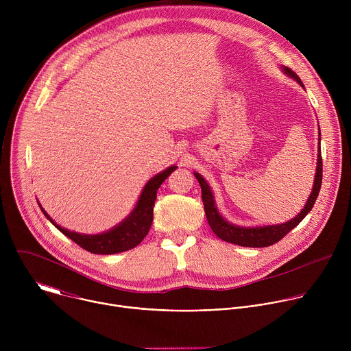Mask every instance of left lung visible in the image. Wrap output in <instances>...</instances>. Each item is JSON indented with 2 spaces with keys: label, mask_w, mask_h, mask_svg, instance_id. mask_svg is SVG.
Returning <instances> with one entry per match:
<instances>
[{
  "label": "left lung",
  "mask_w": 351,
  "mask_h": 351,
  "mask_svg": "<svg viewBox=\"0 0 351 351\" xmlns=\"http://www.w3.org/2000/svg\"><path fill=\"white\" fill-rule=\"evenodd\" d=\"M283 71L303 86L302 80H300V77L295 75V72H293L290 68H283ZM319 136H321V133H319ZM319 140H321V137H319ZM194 176L197 178L199 186H202V198L204 203V211H206L207 221H208L213 232L219 239H222L228 243L243 245V247H268V245L278 243L282 237H285L293 228H295L300 222L306 218V215L314 207L315 199L319 194L321 184H322L321 147L318 152V164H317L314 187H313L311 195L308 197V202H307L306 207L302 210V213H300L295 218H293L291 221L282 223V225H269V226H260V228H240V226H234V225L226 222L221 217V214L218 213V210L214 204V195L211 193L208 183L204 180V178L202 175H198L197 172H194Z\"/></svg>",
  "instance_id": "left-lung-1"
}]
</instances>
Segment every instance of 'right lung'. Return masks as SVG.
<instances>
[{
  "label": "right lung",
  "mask_w": 351,
  "mask_h": 351,
  "mask_svg": "<svg viewBox=\"0 0 351 351\" xmlns=\"http://www.w3.org/2000/svg\"><path fill=\"white\" fill-rule=\"evenodd\" d=\"M175 169L176 167H171L154 176L152 180H148L133 213L122 223L101 234H80L66 230L58 226L43 208L41 211L65 236L93 254H117L128 252V250L140 244L147 236L149 226L153 223V208L157 198V190Z\"/></svg>",
  "instance_id": "add662e5"
}]
</instances>
